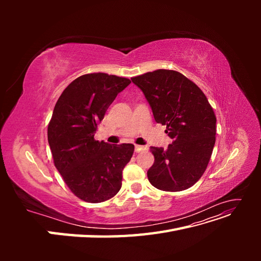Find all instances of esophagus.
I'll use <instances>...</instances> for the list:
<instances>
[{"label": "esophagus", "instance_id": "esophagus-1", "mask_svg": "<svg viewBox=\"0 0 261 261\" xmlns=\"http://www.w3.org/2000/svg\"><path fill=\"white\" fill-rule=\"evenodd\" d=\"M147 149H148L147 146L135 145V151H136V152H140V151H143V150H147Z\"/></svg>", "mask_w": 261, "mask_h": 261}]
</instances>
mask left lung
<instances>
[{
    "label": "left lung",
    "instance_id": "obj_1",
    "mask_svg": "<svg viewBox=\"0 0 261 261\" xmlns=\"http://www.w3.org/2000/svg\"><path fill=\"white\" fill-rule=\"evenodd\" d=\"M144 92L156 123L173 140L151 147L154 162L147 172L152 186L165 192L192 187L206 171L216 143L217 118L201 89L176 70L156 69L132 78Z\"/></svg>",
    "mask_w": 261,
    "mask_h": 261
}]
</instances>
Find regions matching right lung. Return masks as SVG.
I'll return each mask as SVG.
<instances>
[{
    "label": "right lung",
    "instance_id": "add662e5",
    "mask_svg": "<svg viewBox=\"0 0 261 261\" xmlns=\"http://www.w3.org/2000/svg\"><path fill=\"white\" fill-rule=\"evenodd\" d=\"M128 78L106 73L76 78L62 92L48 126L55 168L78 198L91 203L114 197L134 145H111L94 139L98 124Z\"/></svg>",
    "mask_w": 261,
    "mask_h": 261
}]
</instances>
